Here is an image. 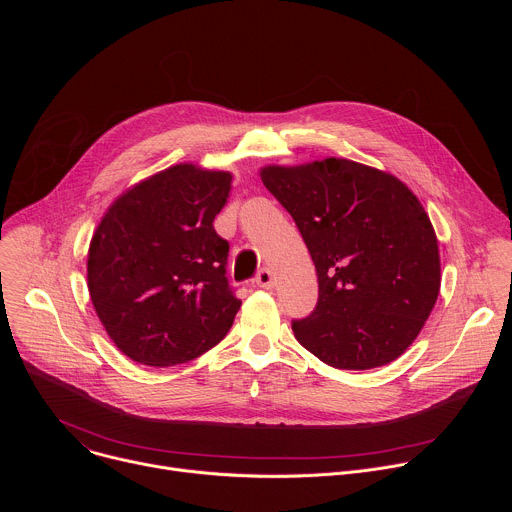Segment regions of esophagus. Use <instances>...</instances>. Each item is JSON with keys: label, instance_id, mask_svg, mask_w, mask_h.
<instances>
[{"label": "esophagus", "instance_id": "esophagus-1", "mask_svg": "<svg viewBox=\"0 0 512 512\" xmlns=\"http://www.w3.org/2000/svg\"><path fill=\"white\" fill-rule=\"evenodd\" d=\"M255 281H257V285H259V287H263V289H271V287L275 285L273 271H271V269H267V267L259 269V271H257V275H255Z\"/></svg>", "mask_w": 512, "mask_h": 512}]
</instances>
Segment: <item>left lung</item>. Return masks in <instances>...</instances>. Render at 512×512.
Returning a JSON list of instances; mask_svg holds the SVG:
<instances>
[{
	"label": "left lung",
	"mask_w": 512,
	"mask_h": 512,
	"mask_svg": "<svg viewBox=\"0 0 512 512\" xmlns=\"http://www.w3.org/2000/svg\"><path fill=\"white\" fill-rule=\"evenodd\" d=\"M318 273V304L291 320L322 362L367 371L395 360L440 294V251L417 196L395 176L342 158L261 170Z\"/></svg>",
	"instance_id": "1"
}]
</instances>
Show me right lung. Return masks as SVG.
I'll return each mask as SVG.
<instances>
[{"instance_id": "obj_1", "label": "right lung", "mask_w": 512, "mask_h": 512, "mask_svg": "<svg viewBox=\"0 0 512 512\" xmlns=\"http://www.w3.org/2000/svg\"><path fill=\"white\" fill-rule=\"evenodd\" d=\"M231 180L178 164L127 190L103 216L89 247V294L131 360L172 367L231 330L241 300L227 279L229 241L212 227Z\"/></svg>"}]
</instances>
